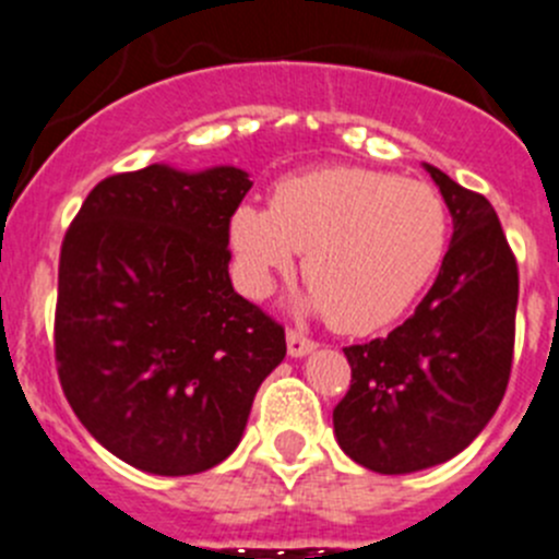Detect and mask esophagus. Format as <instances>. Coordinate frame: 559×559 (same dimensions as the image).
<instances>
[{"instance_id":"obj_1","label":"esophagus","mask_w":559,"mask_h":559,"mask_svg":"<svg viewBox=\"0 0 559 559\" xmlns=\"http://www.w3.org/2000/svg\"><path fill=\"white\" fill-rule=\"evenodd\" d=\"M313 349H317V344H313L311 338H306L302 333H297V330H289V333H286V352H289V357H306L311 355Z\"/></svg>"}]
</instances>
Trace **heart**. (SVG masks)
Returning <instances> with one entry per match:
<instances>
[{
    "label": "heart",
    "mask_w": 559,
    "mask_h": 559,
    "mask_svg": "<svg viewBox=\"0 0 559 559\" xmlns=\"http://www.w3.org/2000/svg\"><path fill=\"white\" fill-rule=\"evenodd\" d=\"M448 237L451 218L435 188L360 166L286 177L270 210L242 202L229 221L248 295H267L306 251V308L330 313L349 335L399 322L440 270Z\"/></svg>",
    "instance_id": "1"
}]
</instances>
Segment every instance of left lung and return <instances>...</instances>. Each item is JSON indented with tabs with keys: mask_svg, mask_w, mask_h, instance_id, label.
I'll return each instance as SVG.
<instances>
[{
	"mask_svg": "<svg viewBox=\"0 0 559 559\" xmlns=\"http://www.w3.org/2000/svg\"><path fill=\"white\" fill-rule=\"evenodd\" d=\"M453 218L440 275L388 338L346 346L352 384L333 409L341 451L379 475L459 456L486 429L513 362L519 270L489 199L424 164Z\"/></svg>",
	"mask_w": 559,
	"mask_h": 559,
	"instance_id": "8db88e82",
	"label": "left lung"
}]
</instances>
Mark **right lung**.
<instances>
[{
    "mask_svg": "<svg viewBox=\"0 0 559 559\" xmlns=\"http://www.w3.org/2000/svg\"><path fill=\"white\" fill-rule=\"evenodd\" d=\"M237 166L169 164L97 182L59 257V382L84 429L130 467L197 475L235 453L284 328L229 278Z\"/></svg>",
    "mask_w": 559,
    "mask_h": 559,
    "instance_id": "right-lung-1",
    "label": "right lung"
}]
</instances>
